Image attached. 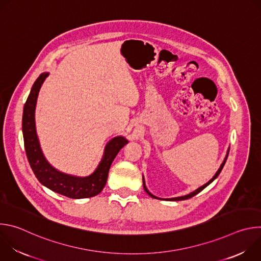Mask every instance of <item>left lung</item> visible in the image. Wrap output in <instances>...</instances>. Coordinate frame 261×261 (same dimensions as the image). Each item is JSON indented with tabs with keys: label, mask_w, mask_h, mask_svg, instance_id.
Listing matches in <instances>:
<instances>
[{
	"label": "left lung",
	"mask_w": 261,
	"mask_h": 261,
	"mask_svg": "<svg viewBox=\"0 0 261 261\" xmlns=\"http://www.w3.org/2000/svg\"><path fill=\"white\" fill-rule=\"evenodd\" d=\"M228 154H229V147H228V150H227V153H226V156H225V158H224V160H223V162H222V164L220 165V167H219V169L217 170V172L215 173V175L206 182V184H204V185H202L201 187H199V188H197L196 190H194L193 192H191V193H189V194H187V195H184V196H178V197H173V198H166V199H164V200H168V201H178V200H185V199H189V198H191V197H193V196H195L196 194H198L200 191H202L204 188H206L207 186L211 184V182H213L217 177H218V175L220 174V172H221V170L223 169V167H224V165H225V162H226V160H227V157H228ZM142 181H143V189H144V191L150 195L151 197H153V198H156V199H161L162 200V198H159V197H157V196H155V195H153L150 191L147 190V188H146V186H145V181H144V177H143V175H142Z\"/></svg>",
	"instance_id": "1"
}]
</instances>
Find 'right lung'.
<instances>
[{"label": "right lung", "mask_w": 261, "mask_h": 261, "mask_svg": "<svg viewBox=\"0 0 261 261\" xmlns=\"http://www.w3.org/2000/svg\"><path fill=\"white\" fill-rule=\"evenodd\" d=\"M48 75V72H44L36 80L23 106L22 135L30 166L38 180L56 193L74 199L96 196L106 185L111 163L121 148L128 143V140L123 136H116L110 139L104 147L102 159L97 168L88 176H75L56 169L43 155L35 124L37 98L42 84Z\"/></svg>", "instance_id": "1"}]
</instances>
